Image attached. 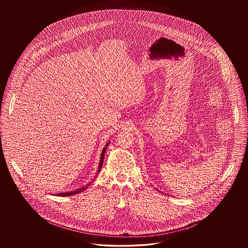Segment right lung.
Segmentation results:
<instances>
[{"mask_svg": "<svg viewBox=\"0 0 248 248\" xmlns=\"http://www.w3.org/2000/svg\"><path fill=\"white\" fill-rule=\"evenodd\" d=\"M108 144H109V142H108V143H107L105 148L103 149V151H102V153H101V158H100V163H99V166H98V170H97V172H99V171H100V169H101V167H102V165H103L104 154H105V151H106L107 147L108 146ZM86 187H87V186H85V187H82V188L77 189L76 190H73V191H70V192H61V193H58V196H69V195H73V194H76V193H79V192L83 191V190L86 189Z\"/></svg>", "mask_w": 248, "mask_h": 248, "instance_id": "add662e5", "label": "right lung"}]
</instances>
